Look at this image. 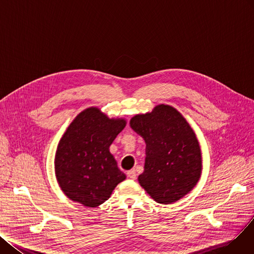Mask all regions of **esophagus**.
Instances as JSON below:
<instances>
[{"label":"esophagus","mask_w":254,"mask_h":254,"mask_svg":"<svg viewBox=\"0 0 254 254\" xmlns=\"http://www.w3.org/2000/svg\"><path fill=\"white\" fill-rule=\"evenodd\" d=\"M127 175H128L129 178H131V180H135V178H136L135 169H131V170L127 171Z\"/></svg>","instance_id":"esophagus-1"}]
</instances>
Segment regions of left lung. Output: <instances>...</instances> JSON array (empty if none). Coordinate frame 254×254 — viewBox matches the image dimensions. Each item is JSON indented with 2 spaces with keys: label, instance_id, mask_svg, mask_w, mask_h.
Returning <instances> with one entry per match:
<instances>
[{
  "label": "left lung",
  "instance_id": "8db88e82",
  "mask_svg": "<svg viewBox=\"0 0 254 254\" xmlns=\"http://www.w3.org/2000/svg\"><path fill=\"white\" fill-rule=\"evenodd\" d=\"M130 126L145 142L140 186L156 202L170 204L195 187L202 170L197 137L174 108L160 104L152 113L136 115Z\"/></svg>",
  "mask_w": 254,
  "mask_h": 254
}]
</instances>
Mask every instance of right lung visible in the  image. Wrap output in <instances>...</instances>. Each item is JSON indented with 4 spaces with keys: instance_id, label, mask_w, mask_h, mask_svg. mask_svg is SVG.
<instances>
[{
    "instance_id": "obj_1",
    "label": "right lung",
    "mask_w": 254,
    "mask_h": 254,
    "mask_svg": "<svg viewBox=\"0 0 254 254\" xmlns=\"http://www.w3.org/2000/svg\"><path fill=\"white\" fill-rule=\"evenodd\" d=\"M125 125L123 119H109L96 108L85 110L70 123L55 155L57 182L70 200L87 207L99 206L125 180L110 153Z\"/></svg>"
}]
</instances>
